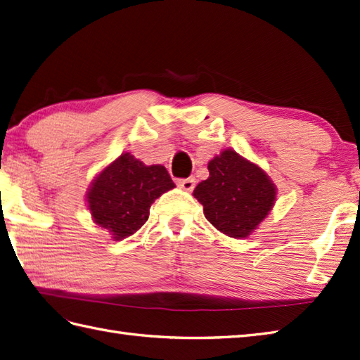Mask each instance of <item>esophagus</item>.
Masks as SVG:
<instances>
[{
    "mask_svg": "<svg viewBox=\"0 0 360 360\" xmlns=\"http://www.w3.org/2000/svg\"><path fill=\"white\" fill-rule=\"evenodd\" d=\"M178 186L186 190V191H191L196 186V179L195 178H186V179H178Z\"/></svg>",
    "mask_w": 360,
    "mask_h": 360,
    "instance_id": "obj_1",
    "label": "esophagus"
}]
</instances>
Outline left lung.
<instances>
[{
    "instance_id": "left-lung-1",
    "label": "left lung",
    "mask_w": 360,
    "mask_h": 360,
    "mask_svg": "<svg viewBox=\"0 0 360 360\" xmlns=\"http://www.w3.org/2000/svg\"><path fill=\"white\" fill-rule=\"evenodd\" d=\"M210 176L199 182L193 196L207 221L224 235L248 238L274 205L278 190L261 167L225 148L208 162Z\"/></svg>"
}]
</instances>
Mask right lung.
I'll list each match as a JSON object with an SVG mask.
<instances>
[{
  "label": "right lung",
  "instance_id": "add662e5",
  "mask_svg": "<svg viewBox=\"0 0 360 360\" xmlns=\"http://www.w3.org/2000/svg\"><path fill=\"white\" fill-rule=\"evenodd\" d=\"M174 187L164 165H146L125 152L96 174L86 200L94 222L122 240L146 224L155 199Z\"/></svg>",
  "mask_w": 360,
  "mask_h": 360
}]
</instances>
